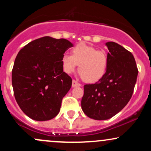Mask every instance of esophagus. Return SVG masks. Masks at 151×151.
Here are the masks:
<instances>
[{"label": "esophagus", "mask_w": 151, "mask_h": 151, "mask_svg": "<svg viewBox=\"0 0 151 151\" xmlns=\"http://www.w3.org/2000/svg\"><path fill=\"white\" fill-rule=\"evenodd\" d=\"M81 84H79V82H77V81L73 79L72 80V87H76V86H80Z\"/></svg>", "instance_id": "esophagus-1"}]
</instances>
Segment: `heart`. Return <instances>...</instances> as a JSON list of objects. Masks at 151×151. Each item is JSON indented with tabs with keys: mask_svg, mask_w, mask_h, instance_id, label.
Here are the masks:
<instances>
[{
	"mask_svg": "<svg viewBox=\"0 0 151 151\" xmlns=\"http://www.w3.org/2000/svg\"><path fill=\"white\" fill-rule=\"evenodd\" d=\"M63 70L72 74L79 65V72L88 82H95L103 77L108 67V57L105 52L97 50L85 43H80L72 49V55L66 52L62 58Z\"/></svg>",
	"mask_w": 151,
	"mask_h": 151,
	"instance_id": "heart-1",
	"label": "heart"
}]
</instances>
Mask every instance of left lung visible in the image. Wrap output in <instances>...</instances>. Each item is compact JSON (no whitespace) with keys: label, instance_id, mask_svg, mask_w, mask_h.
I'll use <instances>...</instances> for the list:
<instances>
[{"label":"left lung","instance_id":"8db88e82","mask_svg":"<svg viewBox=\"0 0 151 151\" xmlns=\"http://www.w3.org/2000/svg\"><path fill=\"white\" fill-rule=\"evenodd\" d=\"M108 67L95 84L84 86L81 109L95 120H106L122 110L132 96L138 68L133 55L114 42L106 43Z\"/></svg>","mask_w":151,"mask_h":151}]
</instances>
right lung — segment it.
I'll list each match as a JSON object with an SVG mask.
<instances>
[{
	"mask_svg": "<svg viewBox=\"0 0 151 151\" xmlns=\"http://www.w3.org/2000/svg\"><path fill=\"white\" fill-rule=\"evenodd\" d=\"M72 43L45 36L26 45L19 52L12 70L17 103L35 121L50 120L59 114L62 100L72 79L63 72L62 58Z\"/></svg>",
	"mask_w": 151,
	"mask_h": 151,
	"instance_id": "right-lung-1",
	"label": "right lung"
}]
</instances>
